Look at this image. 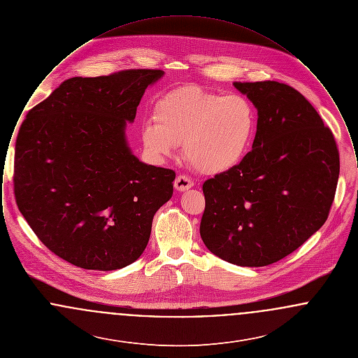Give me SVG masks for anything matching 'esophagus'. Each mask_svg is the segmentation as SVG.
<instances>
[{
    "label": "esophagus",
    "mask_w": 358,
    "mask_h": 358,
    "mask_svg": "<svg viewBox=\"0 0 358 358\" xmlns=\"http://www.w3.org/2000/svg\"><path fill=\"white\" fill-rule=\"evenodd\" d=\"M193 187V181L187 177V176H178L174 181V187L178 190V192H185L187 189Z\"/></svg>",
    "instance_id": "obj_1"
}]
</instances>
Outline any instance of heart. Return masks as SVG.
Returning a JSON list of instances; mask_svg holds the SVG:
<instances>
[{"label": "heart", "mask_w": 358, "mask_h": 358, "mask_svg": "<svg viewBox=\"0 0 358 358\" xmlns=\"http://www.w3.org/2000/svg\"><path fill=\"white\" fill-rule=\"evenodd\" d=\"M153 118L141 126L146 154L162 161L184 143L187 161L209 176L238 168L251 152L257 130L255 106L247 96L222 95L196 85L177 87L161 96Z\"/></svg>", "instance_id": "b5f03b06"}]
</instances>
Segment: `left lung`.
<instances>
[{
    "label": "left lung",
    "instance_id": "8db88e82",
    "mask_svg": "<svg viewBox=\"0 0 358 358\" xmlns=\"http://www.w3.org/2000/svg\"><path fill=\"white\" fill-rule=\"evenodd\" d=\"M234 85L257 110L255 141L238 168L205 181L200 235L222 260L263 267L324 225L340 155L330 129L292 87L271 80Z\"/></svg>",
    "mask_w": 358,
    "mask_h": 358
}]
</instances>
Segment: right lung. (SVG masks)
I'll return each mask as SVG.
<instances>
[{
    "mask_svg": "<svg viewBox=\"0 0 358 358\" xmlns=\"http://www.w3.org/2000/svg\"><path fill=\"white\" fill-rule=\"evenodd\" d=\"M161 69L71 78L34 106L15 153L18 209L41 243L71 264L120 270L145 251L176 173L143 164L126 126Z\"/></svg>",
    "mask_w": 358,
    "mask_h": 358,
    "instance_id": "obj_1",
    "label": "right lung"
}]
</instances>
